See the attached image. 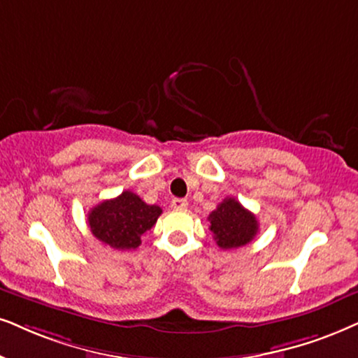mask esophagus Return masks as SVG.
<instances>
[{"label":"esophagus","instance_id":"34e87169","mask_svg":"<svg viewBox=\"0 0 358 358\" xmlns=\"http://www.w3.org/2000/svg\"><path fill=\"white\" fill-rule=\"evenodd\" d=\"M187 206L188 201L183 200V198H173V200H171V208H175V210H185Z\"/></svg>","mask_w":358,"mask_h":358}]
</instances>
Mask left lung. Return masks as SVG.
Listing matches in <instances>:
<instances>
[{"label":"left lung","mask_w":358,"mask_h":358,"mask_svg":"<svg viewBox=\"0 0 358 358\" xmlns=\"http://www.w3.org/2000/svg\"><path fill=\"white\" fill-rule=\"evenodd\" d=\"M213 238L221 250H236L250 244L259 231L256 216L236 198H224L208 216Z\"/></svg>","instance_id":"left-lung-1"}]
</instances>
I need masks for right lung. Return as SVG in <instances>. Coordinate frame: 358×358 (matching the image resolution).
Instances as JSON below:
<instances>
[{
    "mask_svg": "<svg viewBox=\"0 0 358 358\" xmlns=\"http://www.w3.org/2000/svg\"><path fill=\"white\" fill-rule=\"evenodd\" d=\"M160 215V206L147 205L138 194L125 189L117 198L94 206L87 221L99 241L125 251L140 246L142 236L157 223Z\"/></svg>",
    "mask_w": 358,
    "mask_h": 358,
    "instance_id": "add662e5",
    "label": "right lung"
}]
</instances>
